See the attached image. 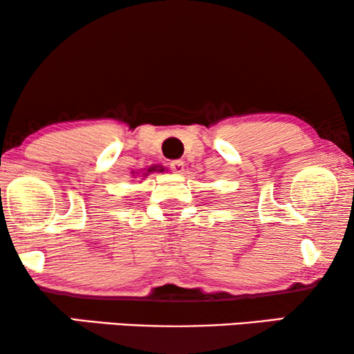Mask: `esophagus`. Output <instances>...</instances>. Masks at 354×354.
<instances>
[{"label":"esophagus","mask_w":354,"mask_h":354,"mask_svg":"<svg viewBox=\"0 0 354 354\" xmlns=\"http://www.w3.org/2000/svg\"><path fill=\"white\" fill-rule=\"evenodd\" d=\"M169 166H171V171L174 174H183V171H185V167H183L182 161H172L171 164H169Z\"/></svg>","instance_id":"1"}]
</instances>
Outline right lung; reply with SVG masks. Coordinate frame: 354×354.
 Segmentation results:
<instances>
[{"label":"right lung","mask_w":354,"mask_h":354,"mask_svg":"<svg viewBox=\"0 0 354 354\" xmlns=\"http://www.w3.org/2000/svg\"><path fill=\"white\" fill-rule=\"evenodd\" d=\"M154 171H158V166H153V167H148L147 171H143V174H142V177H147L149 172H154ZM159 172H161V169H159ZM138 174V172H137Z\"/></svg>","instance_id":"right-lung-1"}]
</instances>
